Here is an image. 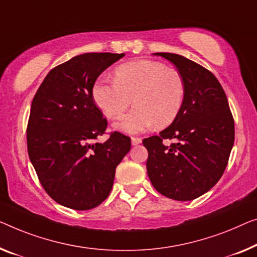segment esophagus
Returning <instances> with one entry per match:
<instances>
[{
	"label": "esophagus",
	"mask_w": 257,
	"mask_h": 257,
	"mask_svg": "<svg viewBox=\"0 0 257 257\" xmlns=\"http://www.w3.org/2000/svg\"><path fill=\"white\" fill-rule=\"evenodd\" d=\"M142 143V139H140V137H133L132 139V144L133 145H139Z\"/></svg>",
	"instance_id": "1"
}]
</instances>
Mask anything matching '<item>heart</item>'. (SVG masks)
Listing matches in <instances>:
<instances>
[{
  "label": "heart",
  "instance_id": "obj_1",
  "mask_svg": "<svg viewBox=\"0 0 257 257\" xmlns=\"http://www.w3.org/2000/svg\"><path fill=\"white\" fill-rule=\"evenodd\" d=\"M185 83L179 72L159 61L136 60L114 70V82L98 79L92 98L108 118H117L134 101L135 107L114 123L125 134H139L157 125L165 128L180 114L185 100Z\"/></svg>",
  "mask_w": 257,
  "mask_h": 257
}]
</instances>
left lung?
<instances>
[{
  "label": "left lung",
  "instance_id": "obj_1",
  "mask_svg": "<svg viewBox=\"0 0 257 257\" xmlns=\"http://www.w3.org/2000/svg\"><path fill=\"white\" fill-rule=\"evenodd\" d=\"M177 67L185 100L173 123L143 140L147 171L157 191L175 201H191L209 191L223 175L234 143V121L226 94L212 72L187 57L155 53ZM174 138L167 147L163 139Z\"/></svg>",
  "mask_w": 257,
  "mask_h": 257
}]
</instances>
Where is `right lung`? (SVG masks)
<instances>
[{
	"instance_id": "obj_1",
	"label": "right lung",
	"mask_w": 257,
	"mask_h": 257,
	"mask_svg": "<svg viewBox=\"0 0 257 257\" xmlns=\"http://www.w3.org/2000/svg\"><path fill=\"white\" fill-rule=\"evenodd\" d=\"M124 54L85 53L48 72L31 105L28 151L40 183L53 200L74 210H90L112 190L115 168L132 148L114 132L104 143L106 118L92 87L99 75Z\"/></svg>"
}]
</instances>
